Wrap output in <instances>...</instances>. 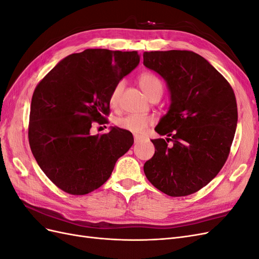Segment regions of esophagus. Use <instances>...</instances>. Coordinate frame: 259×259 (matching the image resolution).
Returning <instances> with one entry per match:
<instances>
[{"label": "esophagus", "instance_id": "esophagus-1", "mask_svg": "<svg viewBox=\"0 0 259 259\" xmlns=\"http://www.w3.org/2000/svg\"><path fill=\"white\" fill-rule=\"evenodd\" d=\"M140 139H142V137L138 136V135H134V140H135V143L140 142Z\"/></svg>", "mask_w": 259, "mask_h": 259}]
</instances>
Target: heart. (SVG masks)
Returning a JSON list of instances; mask_svg holds the SVG:
<instances>
[{
	"mask_svg": "<svg viewBox=\"0 0 259 259\" xmlns=\"http://www.w3.org/2000/svg\"><path fill=\"white\" fill-rule=\"evenodd\" d=\"M138 82L140 88L144 91L146 95L151 98L155 94H160L162 95L164 85L160 77L150 71H145L138 77ZM123 82L120 81L117 83L114 89L112 90V93L110 95V104L113 107H116L119 105L121 93L123 90ZM153 122L152 117L147 115H138V114H128L123 117L117 119L116 124L117 126L121 127L122 130L128 131L133 134L136 135H143L146 133L149 125H151Z\"/></svg>",
	"mask_w": 259,
	"mask_h": 259,
	"instance_id": "heart-1",
	"label": "heart"
}]
</instances>
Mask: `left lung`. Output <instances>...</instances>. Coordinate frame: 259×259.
Returning a JSON list of instances; mask_svg holds the SVG:
<instances>
[{"mask_svg":"<svg viewBox=\"0 0 259 259\" xmlns=\"http://www.w3.org/2000/svg\"><path fill=\"white\" fill-rule=\"evenodd\" d=\"M144 65L166 81L171 101L155 127L168 138L151 140L156 150L145 163V175L169 197H186L205 187L228 159L238 122L236 96L229 82L191 51L145 52Z\"/></svg>","mask_w":259,"mask_h":259,"instance_id":"1","label":"left lung"}]
</instances>
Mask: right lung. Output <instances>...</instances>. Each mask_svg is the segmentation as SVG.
I'll list each match as a JSON object with an SVG mask.
<instances>
[{
	"instance_id": "obj_1",
	"label": "right lung",
	"mask_w": 259,
	"mask_h": 259,
	"mask_svg": "<svg viewBox=\"0 0 259 259\" xmlns=\"http://www.w3.org/2000/svg\"><path fill=\"white\" fill-rule=\"evenodd\" d=\"M138 64L136 51L85 50L62 59L36 85L29 144L38 166L62 191L83 195L103 186L134 143L128 131L92 135L91 128L107 123L112 90Z\"/></svg>"
}]
</instances>
